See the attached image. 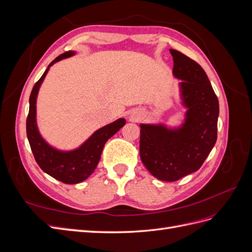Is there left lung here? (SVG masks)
Wrapping results in <instances>:
<instances>
[{
	"mask_svg": "<svg viewBox=\"0 0 252 252\" xmlns=\"http://www.w3.org/2000/svg\"><path fill=\"white\" fill-rule=\"evenodd\" d=\"M172 73L186 108L178 127L140 124V156L157 179L174 182L200 169L217 142L219 100L203 68L182 52L170 49Z\"/></svg>",
	"mask_w": 252,
	"mask_h": 252,
	"instance_id": "obj_1",
	"label": "left lung"
}]
</instances>
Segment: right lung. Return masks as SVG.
<instances>
[{
  "label": "right lung",
  "instance_id": "obj_1",
  "mask_svg": "<svg viewBox=\"0 0 252 252\" xmlns=\"http://www.w3.org/2000/svg\"><path fill=\"white\" fill-rule=\"evenodd\" d=\"M74 55L75 51H67L48 65L30 94L29 113L26 121L27 138L37 165L44 172L65 184H78L89 178L100 162L105 143L126 124L125 119H118L97 129L81 146L72 150L57 149L43 139L36 123V98L40 87L53 64Z\"/></svg>",
  "mask_w": 252,
  "mask_h": 252
}]
</instances>
